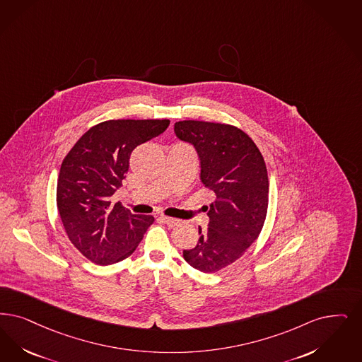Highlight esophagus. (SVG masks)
<instances>
[{
  "mask_svg": "<svg viewBox=\"0 0 362 362\" xmlns=\"http://www.w3.org/2000/svg\"><path fill=\"white\" fill-rule=\"evenodd\" d=\"M159 219L161 222H164L165 225H168L170 228H174V226H177V225L180 223V221H179V219H176V218L160 217Z\"/></svg>",
  "mask_w": 362,
  "mask_h": 362,
  "instance_id": "1",
  "label": "esophagus"
}]
</instances>
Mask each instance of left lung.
Returning a JSON list of instances; mask_svg holds the SVG:
<instances>
[{
    "label": "left lung",
    "mask_w": 362,
    "mask_h": 362,
    "mask_svg": "<svg viewBox=\"0 0 362 362\" xmlns=\"http://www.w3.org/2000/svg\"><path fill=\"white\" fill-rule=\"evenodd\" d=\"M174 130L195 148L201 180L213 199L204 206L209 229L199 228L198 244L183 250V257L192 268L213 274L238 260L260 234L269 192L265 161L253 140L233 125L187 119Z\"/></svg>",
    "instance_id": "obj_1"
}]
</instances>
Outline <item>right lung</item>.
Returning <instances> with one entry per match:
<instances>
[{
    "label": "right lung",
    "instance_id": "1",
    "mask_svg": "<svg viewBox=\"0 0 362 362\" xmlns=\"http://www.w3.org/2000/svg\"><path fill=\"white\" fill-rule=\"evenodd\" d=\"M170 119H110L87 130L63 160L57 203L64 230L90 261L125 260L141 243L152 216H136L112 197L129 170L136 146L158 137Z\"/></svg>",
    "mask_w": 362,
    "mask_h": 362
}]
</instances>
